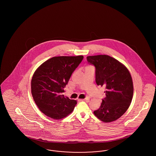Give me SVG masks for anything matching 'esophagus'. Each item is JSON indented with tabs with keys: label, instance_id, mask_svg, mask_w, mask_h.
Wrapping results in <instances>:
<instances>
[{
	"label": "esophagus",
	"instance_id": "esophagus-1",
	"mask_svg": "<svg viewBox=\"0 0 156 156\" xmlns=\"http://www.w3.org/2000/svg\"><path fill=\"white\" fill-rule=\"evenodd\" d=\"M80 101H85V102H88L89 101V98L88 97H87V98H85V99H80Z\"/></svg>",
	"mask_w": 156,
	"mask_h": 156
}]
</instances>
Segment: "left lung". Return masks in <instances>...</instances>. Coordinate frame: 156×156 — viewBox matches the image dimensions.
I'll list each match as a JSON object with an SVG mask.
<instances>
[{"label": "left lung", "instance_id": "obj_1", "mask_svg": "<svg viewBox=\"0 0 156 156\" xmlns=\"http://www.w3.org/2000/svg\"><path fill=\"white\" fill-rule=\"evenodd\" d=\"M87 59L95 68L97 85L106 88V97L94 113L104 122L115 121L126 112L132 102L133 85L131 75L122 64L109 55L88 56Z\"/></svg>", "mask_w": 156, "mask_h": 156}]
</instances>
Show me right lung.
Segmentation results:
<instances>
[{
  "label": "right lung",
  "mask_w": 156,
  "mask_h": 156,
  "mask_svg": "<svg viewBox=\"0 0 156 156\" xmlns=\"http://www.w3.org/2000/svg\"><path fill=\"white\" fill-rule=\"evenodd\" d=\"M83 58L82 55L54 57L37 68L31 80V94L38 108L46 116L62 119L73 111L76 101L62 94Z\"/></svg>",
  "instance_id": "add662e5"
}]
</instances>
